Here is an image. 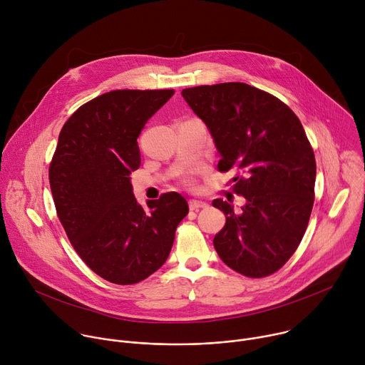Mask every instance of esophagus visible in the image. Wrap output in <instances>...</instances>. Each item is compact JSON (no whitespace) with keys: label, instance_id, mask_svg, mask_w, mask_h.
Segmentation results:
<instances>
[{"label":"esophagus","instance_id":"obj_1","mask_svg":"<svg viewBox=\"0 0 365 365\" xmlns=\"http://www.w3.org/2000/svg\"><path fill=\"white\" fill-rule=\"evenodd\" d=\"M189 207H190V211H199V210H203V207H207V203L203 202V200L190 199L189 200Z\"/></svg>","mask_w":365,"mask_h":365}]
</instances>
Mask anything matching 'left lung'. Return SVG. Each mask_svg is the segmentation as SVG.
<instances>
[{
  "mask_svg": "<svg viewBox=\"0 0 365 365\" xmlns=\"http://www.w3.org/2000/svg\"><path fill=\"white\" fill-rule=\"evenodd\" d=\"M221 155V172L242 170L234 190L241 211L222 199L212 205L227 222L214 247L222 262L247 277H266L299 247L314 206L317 163L302 123L276 96L242 82L182 91Z\"/></svg>",
  "mask_w": 365,
  "mask_h": 365,
  "instance_id": "8db88e82",
  "label": "left lung"
}]
</instances>
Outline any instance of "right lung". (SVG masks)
Wrapping results in <instances>:
<instances>
[{"label": "right lung", "instance_id": "1", "mask_svg": "<svg viewBox=\"0 0 365 365\" xmlns=\"http://www.w3.org/2000/svg\"><path fill=\"white\" fill-rule=\"evenodd\" d=\"M172 89H117L86 102L65 123L48 180L58 217L86 266L115 284H134L168 259L186 199L169 192L147 207L133 193L137 138Z\"/></svg>", "mask_w": 365, "mask_h": 365}]
</instances>
